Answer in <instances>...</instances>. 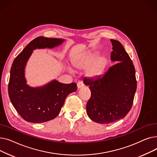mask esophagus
<instances>
[{
	"mask_svg": "<svg viewBox=\"0 0 157 157\" xmlns=\"http://www.w3.org/2000/svg\"><path fill=\"white\" fill-rule=\"evenodd\" d=\"M83 86H84V84H83V82H82L81 81H78V83H77V87H78V89H79V88H82V87H83Z\"/></svg>",
	"mask_w": 157,
	"mask_h": 157,
	"instance_id": "esophagus-1",
	"label": "esophagus"
}]
</instances>
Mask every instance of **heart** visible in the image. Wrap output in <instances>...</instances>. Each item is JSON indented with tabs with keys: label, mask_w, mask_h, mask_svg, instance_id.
I'll use <instances>...</instances> for the list:
<instances>
[{
	"label": "heart",
	"mask_w": 157,
	"mask_h": 157,
	"mask_svg": "<svg viewBox=\"0 0 157 157\" xmlns=\"http://www.w3.org/2000/svg\"><path fill=\"white\" fill-rule=\"evenodd\" d=\"M97 52H89L73 58L72 63L78 71L87 70L86 74L91 78H98L104 74L108 64L105 56H98Z\"/></svg>",
	"instance_id": "obj_1"
}]
</instances>
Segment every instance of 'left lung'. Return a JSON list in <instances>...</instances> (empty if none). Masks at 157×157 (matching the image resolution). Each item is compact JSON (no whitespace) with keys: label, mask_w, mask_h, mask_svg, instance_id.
<instances>
[{"label":"left lung","mask_w":157,"mask_h":157,"mask_svg":"<svg viewBox=\"0 0 157 157\" xmlns=\"http://www.w3.org/2000/svg\"><path fill=\"white\" fill-rule=\"evenodd\" d=\"M111 60L115 62L102 77L83 79L91 97L86 113L92 121L108 124L124 118L132 105L137 89L134 66L119 41L111 39Z\"/></svg>","instance_id":"1"}]
</instances>
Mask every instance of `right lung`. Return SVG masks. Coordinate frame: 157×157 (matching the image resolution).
Masks as SVG:
<instances>
[{"label": "right lung", "instance_id": "right-lung-1", "mask_svg": "<svg viewBox=\"0 0 157 157\" xmlns=\"http://www.w3.org/2000/svg\"><path fill=\"white\" fill-rule=\"evenodd\" d=\"M65 40L38 37L32 40L13 62L8 94L16 111L27 121L37 123L54 119L60 113L66 97L77 90L75 83L63 84L55 79L42 86L32 87L27 84L25 76V69L34 49L53 48Z\"/></svg>", "mask_w": 157, "mask_h": 157}]
</instances>
